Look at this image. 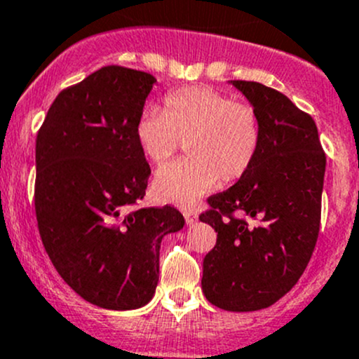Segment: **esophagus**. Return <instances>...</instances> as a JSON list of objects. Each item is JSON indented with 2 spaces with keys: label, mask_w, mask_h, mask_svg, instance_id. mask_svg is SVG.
<instances>
[{
  "label": "esophagus",
  "mask_w": 359,
  "mask_h": 359,
  "mask_svg": "<svg viewBox=\"0 0 359 359\" xmlns=\"http://www.w3.org/2000/svg\"><path fill=\"white\" fill-rule=\"evenodd\" d=\"M183 216H184V221H187V224H194L195 221H197V212H195L194 209H184Z\"/></svg>",
  "instance_id": "obj_1"
}]
</instances>
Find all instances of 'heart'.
Returning a JSON list of instances; mask_svg holds the SVG:
<instances>
[{"mask_svg":"<svg viewBox=\"0 0 359 359\" xmlns=\"http://www.w3.org/2000/svg\"><path fill=\"white\" fill-rule=\"evenodd\" d=\"M142 154L161 164L187 145L190 157L162 165L154 180L158 198L190 205L216 184L245 176L261 143V126L250 103L209 86L169 93L161 112L145 110L136 123Z\"/></svg>","mask_w":359,"mask_h":359,"instance_id":"heart-1","label":"heart"}]
</instances>
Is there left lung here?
Here are the masks:
<instances>
[{
  "instance_id": "left-lung-1",
  "label": "left lung",
  "mask_w": 359,
  "mask_h": 359,
  "mask_svg": "<svg viewBox=\"0 0 359 359\" xmlns=\"http://www.w3.org/2000/svg\"><path fill=\"white\" fill-rule=\"evenodd\" d=\"M231 83L256 109L261 143L245 176L210 195L198 216L217 231L204 257L202 290L221 309L257 311L282 299L311 259L327 157L313 117L285 95L256 81ZM247 219L260 224L250 227Z\"/></svg>"
}]
</instances>
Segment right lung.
Instances as JSON below:
<instances>
[{
	"instance_id": "right-lung-1",
	"label": "right lung",
	"mask_w": 359,
	"mask_h": 359,
	"mask_svg": "<svg viewBox=\"0 0 359 359\" xmlns=\"http://www.w3.org/2000/svg\"><path fill=\"white\" fill-rule=\"evenodd\" d=\"M154 83L142 70L102 67L58 93L36 138L44 250L76 294L116 311L154 297L162 238L184 224L172 205L133 209L152 172L135 129Z\"/></svg>"
}]
</instances>
